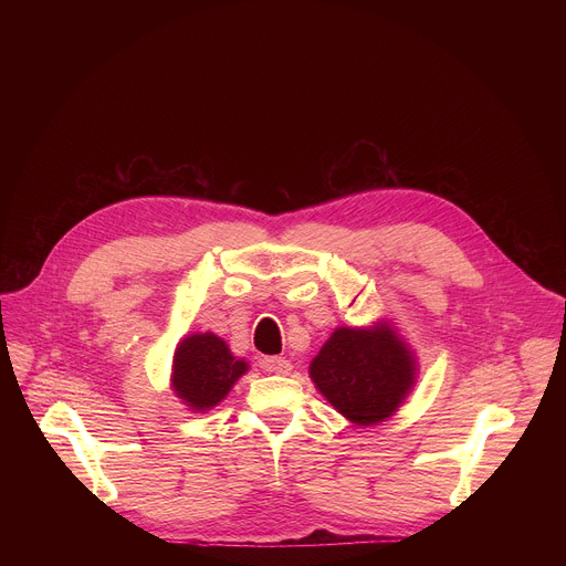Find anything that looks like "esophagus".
<instances>
[{
	"label": "esophagus",
	"instance_id": "obj_1",
	"mask_svg": "<svg viewBox=\"0 0 566 566\" xmlns=\"http://www.w3.org/2000/svg\"><path fill=\"white\" fill-rule=\"evenodd\" d=\"M262 369L273 371V374H280V376H289L291 369H293V365H291L286 358L271 356V358H264V360H262Z\"/></svg>",
	"mask_w": 566,
	"mask_h": 566
}]
</instances>
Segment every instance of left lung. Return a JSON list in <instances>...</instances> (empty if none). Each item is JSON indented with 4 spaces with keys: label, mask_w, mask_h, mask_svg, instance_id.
I'll return each instance as SVG.
<instances>
[{
    "label": "left lung",
    "mask_w": 566,
    "mask_h": 566,
    "mask_svg": "<svg viewBox=\"0 0 566 566\" xmlns=\"http://www.w3.org/2000/svg\"><path fill=\"white\" fill-rule=\"evenodd\" d=\"M419 360L387 319L338 327L308 365L315 389L356 426L394 417L415 389Z\"/></svg>",
    "instance_id": "8db88e82"
}]
</instances>
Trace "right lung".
I'll use <instances>...</instances> for the list:
<instances>
[{"label":"right lung","mask_w":566,"mask_h":566,"mask_svg":"<svg viewBox=\"0 0 566 566\" xmlns=\"http://www.w3.org/2000/svg\"><path fill=\"white\" fill-rule=\"evenodd\" d=\"M247 371L249 363L237 358L223 338L212 332H197L177 345L170 385L188 410L208 412L219 406Z\"/></svg>","instance_id":"add662e5"}]
</instances>
